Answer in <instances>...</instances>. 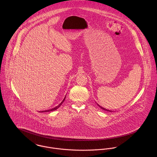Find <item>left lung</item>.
Returning <instances> with one entry per match:
<instances>
[{
    "label": "left lung",
    "mask_w": 157,
    "mask_h": 157,
    "mask_svg": "<svg viewBox=\"0 0 157 157\" xmlns=\"http://www.w3.org/2000/svg\"><path fill=\"white\" fill-rule=\"evenodd\" d=\"M97 105L101 108V109H103V110H105V111H108V112H112L111 111H110V110H108V109H105V108H103V107H101V106H100V105H98V104H97Z\"/></svg>",
    "instance_id": "1"
}]
</instances>
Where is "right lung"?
<instances>
[{"instance_id":"right-lung-1","label":"right lung","mask_w":157,"mask_h":157,"mask_svg":"<svg viewBox=\"0 0 157 157\" xmlns=\"http://www.w3.org/2000/svg\"><path fill=\"white\" fill-rule=\"evenodd\" d=\"M65 98H66V96L65 97V98H64V99L63 100V101H62L58 106H56L55 108H52V109H48V110H46V111H42V112H50V111H55V110L57 109L62 105V104L63 103V101H64L65 100Z\"/></svg>"}]
</instances>
